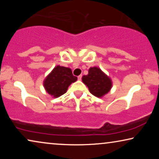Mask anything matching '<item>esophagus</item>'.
<instances>
[{"instance_id":"34e87169","label":"esophagus","mask_w":159,"mask_h":159,"mask_svg":"<svg viewBox=\"0 0 159 159\" xmlns=\"http://www.w3.org/2000/svg\"><path fill=\"white\" fill-rule=\"evenodd\" d=\"M78 80H82V75H80V76H78Z\"/></svg>"}]
</instances>
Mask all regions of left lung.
Here are the masks:
<instances>
[{"label": "left lung", "instance_id": "8db88e82", "mask_svg": "<svg viewBox=\"0 0 159 159\" xmlns=\"http://www.w3.org/2000/svg\"><path fill=\"white\" fill-rule=\"evenodd\" d=\"M82 80L90 93L98 98L103 97L112 88L111 79L97 66L90 67L88 75H84Z\"/></svg>", "mask_w": 159, "mask_h": 159}]
</instances>
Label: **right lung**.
I'll list each match as a JSON object with an SVG mask.
<instances>
[{"label": "right lung", "instance_id": "obj_1", "mask_svg": "<svg viewBox=\"0 0 159 159\" xmlns=\"http://www.w3.org/2000/svg\"><path fill=\"white\" fill-rule=\"evenodd\" d=\"M77 80V77L72 75L70 68L58 65L45 78L43 86L52 97L58 98L66 93L69 86Z\"/></svg>", "mask_w": 159, "mask_h": 159}]
</instances>
